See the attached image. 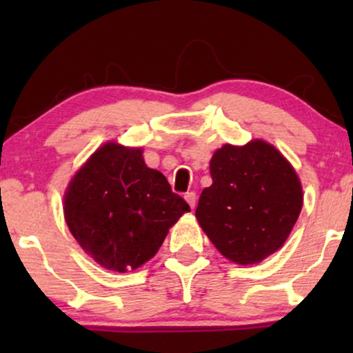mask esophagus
Wrapping results in <instances>:
<instances>
[{
  "instance_id": "esophagus-1",
  "label": "esophagus",
  "mask_w": 353,
  "mask_h": 353,
  "mask_svg": "<svg viewBox=\"0 0 353 353\" xmlns=\"http://www.w3.org/2000/svg\"><path fill=\"white\" fill-rule=\"evenodd\" d=\"M185 199H186L188 204H190L191 209H194V207H196V192H192V191L191 192H186Z\"/></svg>"
}]
</instances>
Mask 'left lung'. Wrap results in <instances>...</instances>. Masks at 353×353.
<instances>
[{
	"instance_id": "obj_1",
	"label": "left lung",
	"mask_w": 353,
	"mask_h": 353,
	"mask_svg": "<svg viewBox=\"0 0 353 353\" xmlns=\"http://www.w3.org/2000/svg\"><path fill=\"white\" fill-rule=\"evenodd\" d=\"M212 186L196 219L221 255L239 265L262 262L281 248L301 214L299 176L272 144H225L210 161Z\"/></svg>"
}]
</instances>
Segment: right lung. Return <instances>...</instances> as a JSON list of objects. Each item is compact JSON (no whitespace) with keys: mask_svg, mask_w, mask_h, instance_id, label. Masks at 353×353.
<instances>
[{"mask_svg":"<svg viewBox=\"0 0 353 353\" xmlns=\"http://www.w3.org/2000/svg\"><path fill=\"white\" fill-rule=\"evenodd\" d=\"M190 205L143 149L105 143L75 173L64 196V216L80 248L101 267L125 273L152 259Z\"/></svg>","mask_w":353,"mask_h":353,"instance_id":"1","label":"right lung"}]
</instances>
